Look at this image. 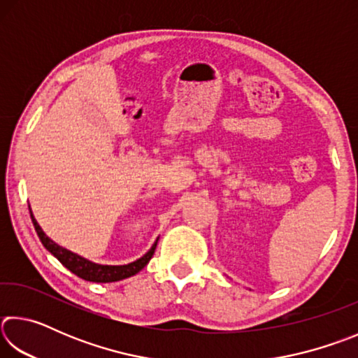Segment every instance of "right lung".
<instances>
[{
  "mask_svg": "<svg viewBox=\"0 0 358 358\" xmlns=\"http://www.w3.org/2000/svg\"><path fill=\"white\" fill-rule=\"evenodd\" d=\"M29 215H31L34 229L36 232H38V237L42 241V245L45 246V250L48 252H52L53 256H55L59 262L66 266V268L72 271V273L77 275L78 278H82L85 281H92V282H115V281L126 280V278L129 276H134L150 262V259L153 257L157 240H159L156 238V241L153 243V246L150 248L148 252H145L141 259L134 260V262L126 264V265H102V264L92 262V260L78 256V254L66 250V248L55 243V241L48 238L44 230L41 229L38 221H36L31 208H29Z\"/></svg>",
  "mask_w": 358,
  "mask_h": 358,
  "instance_id": "right-lung-1",
  "label": "right lung"
}]
</instances>
